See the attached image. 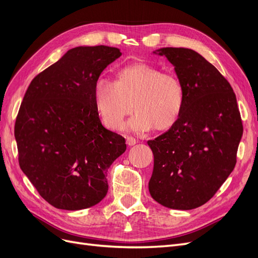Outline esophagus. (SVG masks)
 Instances as JSON below:
<instances>
[{"label": "esophagus", "mask_w": 258, "mask_h": 258, "mask_svg": "<svg viewBox=\"0 0 258 258\" xmlns=\"http://www.w3.org/2000/svg\"><path fill=\"white\" fill-rule=\"evenodd\" d=\"M127 144H128V146H134V145L137 144V140L135 138H132V137H128L127 138Z\"/></svg>", "instance_id": "1"}]
</instances>
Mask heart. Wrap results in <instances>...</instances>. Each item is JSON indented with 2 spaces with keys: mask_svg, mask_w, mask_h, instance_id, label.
I'll return each instance as SVG.
<instances>
[{
  "mask_svg": "<svg viewBox=\"0 0 258 258\" xmlns=\"http://www.w3.org/2000/svg\"><path fill=\"white\" fill-rule=\"evenodd\" d=\"M93 96L101 120L111 130L122 127L132 104L137 113L126 128L135 134H145L154 127L160 131L170 129L184 108V89L177 77L145 63L120 68L116 81L99 77Z\"/></svg>",
  "mask_w": 258,
  "mask_h": 258,
  "instance_id": "heart-1",
  "label": "heart"
}]
</instances>
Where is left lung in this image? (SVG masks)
Masks as SVG:
<instances>
[{"instance_id":"obj_1","label":"left lung","mask_w":258,"mask_h":258,"mask_svg":"<svg viewBox=\"0 0 258 258\" xmlns=\"http://www.w3.org/2000/svg\"><path fill=\"white\" fill-rule=\"evenodd\" d=\"M154 53L174 67L184 108L173 127L147 142L154 154L148 189L163 207L196 209L214 196L236 166L243 134L236 95L197 51L165 47Z\"/></svg>"}]
</instances>
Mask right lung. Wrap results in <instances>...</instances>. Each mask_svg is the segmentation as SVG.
Returning <instances> with one entry per match:
<instances>
[{
	"instance_id": "add662e5",
	"label": "right lung",
	"mask_w": 258,
	"mask_h": 258,
	"mask_svg": "<svg viewBox=\"0 0 258 258\" xmlns=\"http://www.w3.org/2000/svg\"><path fill=\"white\" fill-rule=\"evenodd\" d=\"M121 56L116 47L79 46L36 75L15 123L19 166L52 207L87 209L107 194V170L126 151L124 139L103 127L93 88Z\"/></svg>"
}]
</instances>
